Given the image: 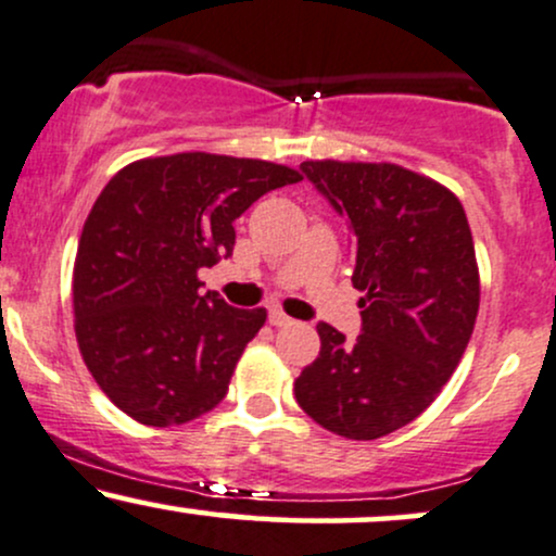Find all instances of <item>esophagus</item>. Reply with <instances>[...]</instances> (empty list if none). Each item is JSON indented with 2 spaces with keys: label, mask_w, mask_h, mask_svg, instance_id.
Here are the masks:
<instances>
[{
  "label": "esophagus",
  "mask_w": 556,
  "mask_h": 556,
  "mask_svg": "<svg viewBox=\"0 0 556 556\" xmlns=\"http://www.w3.org/2000/svg\"><path fill=\"white\" fill-rule=\"evenodd\" d=\"M293 319L286 315V312L280 309H270V325H276V328H286V325H291Z\"/></svg>",
  "instance_id": "obj_1"
}]
</instances>
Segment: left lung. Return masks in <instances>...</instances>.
<instances>
[{
	"mask_svg": "<svg viewBox=\"0 0 556 556\" xmlns=\"http://www.w3.org/2000/svg\"><path fill=\"white\" fill-rule=\"evenodd\" d=\"M354 233L362 336L319 323L293 395L319 427L377 440L424 414L460 364L479 315V265L460 200L395 163L304 161Z\"/></svg>",
	"mask_w": 556,
	"mask_h": 556,
	"instance_id": "8db88e82",
	"label": "left lung"
}]
</instances>
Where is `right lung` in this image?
<instances>
[{
	"label": "right lung",
	"mask_w": 556,
	"mask_h": 556,
	"mask_svg": "<svg viewBox=\"0 0 556 556\" xmlns=\"http://www.w3.org/2000/svg\"><path fill=\"white\" fill-rule=\"evenodd\" d=\"M296 168L215 153L124 166L85 220L72 273L75 336L85 367L146 427L187 424L226 397L267 312L202 293L200 267L231 257L239 218Z\"/></svg>",
	"instance_id": "add662e5"
}]
</instances>
